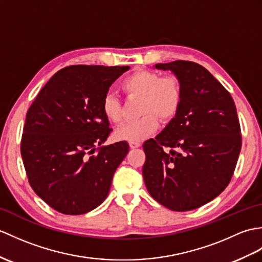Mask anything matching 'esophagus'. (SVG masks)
Listing matches in <instances>:
<instances>
[{"mask_svg": "<svg viewBox=\"0 0 262 262\" xmlns=\"http://www.w3.org/2000/svg\"><path fill=\"white\" fill-rule=\"evenodd\" d=\"M129 146H130V148H137V147H139V146H141V143H138V142H129Z\"/></svg>", "mask_w": 262, "mask_h": 262, "instance_id": "1", "label": "esophagus"}]
</instances>
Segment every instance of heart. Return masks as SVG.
Here are the masks:
<instances>
[{
	"label": "heart",
	"instance_id": "b5f03b06",
	"mask_svg": "<svg viewBox=\"0 0 262 262\" xmlns=\"http://www.w3.org/2000/svg\"><path fill=\"white\" fill-rule=\"evenodd\" d=\"M121 89L128 96L141 98L139 113L143 116L137 120L126 121L115 132L119 141L141 142L159 127L161 120H171L178 114L182 101V87L175 77H162L153 71H136L125 78ZM102 113L112 123L121 119L120 101L112 94H107L101 103Z\"/></svg>",
	"mask_w": 262,
	"mask_h": 262
}]
</instances>
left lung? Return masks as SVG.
<instances>
[{
	"label": "left lung",
	"instance_id": "obj_1",
	"mask_svg": "<svg viewBox=\"0 0 262 262\" xmlns=\"http://www.w3.org/2000/svg\"><path fill=\"white\" fill-rule=\"evenodd\" d=\"M154 68L176 77L182 101L162 133L143 145L144 182L165 208L191 211L215 199L232 178L241 149L236 108L227 89L199 63L178 60Z\"/></svg>",
	"mask_w": 262,
	"mask_h": 262
}]
</instances>
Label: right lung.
I'll return each instance as SVG.
<instances>
[{"instance_id": "right-lung-1", "label": "right lung", "mask_w": 262, "mask_h": 262, "mask_svg": "<svg viewBox=\"0 0 262 262\" xmlns=\"http://www.w3.org/2000/svg\"><path fill=\"white\" fill-rule=\"evenodd\" d=\"M129 67L70 66L54 74L27 113L21 155L29 183L60 213L84 214L106 200L127 142L111 134L102 99Z\"/></svg>"}]
</instances>
